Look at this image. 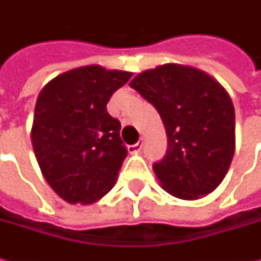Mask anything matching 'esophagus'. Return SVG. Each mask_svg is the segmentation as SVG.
Returning <instances> with one entry per match:
<instances>
[{
	"instance_id": "34e87169",
	"label": "esophagus",
	"mask_w": 261,
	"mask_h": 261,
	"mask_svg": "<svg viewBox=\"0 0 261 261\" xmlns=\"http://www.w3.org/2000/svg\"><path fill=\"white\" fill-rule=\"evenodd\" d=\"M127 149H129L130 154H136V152H139V151L142 149V142H138L135 145H129L127 146Z\"/></svg>"
}]
</instances>
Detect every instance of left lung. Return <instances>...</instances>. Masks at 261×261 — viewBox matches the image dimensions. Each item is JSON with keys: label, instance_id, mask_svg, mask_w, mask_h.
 Returning a JSON list of instances; mask_svg holds the SVG:
<instances>
[{"label": "left lung", "instance_id": "8db88e82", "mask_svg": "<svg viewBox=\"0 0 261 261\" xmlns=\"http://www.w3.org/2000/svg\"><path fill=\"white\" fill-rule=\"evenodd\" d=\"M129 86L155 107L166 127V155L152 166L163 189L186 200L214 192L236 151V113L225 88L178 64L144 71Z\"/></svg>", "mask_w": 261, "mask_h": 261}]
</instances>
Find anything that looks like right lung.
<instances>
[{
	"mask_svg": "<svg viewBox=\"0 0 261 261\" xmlns=\"http://www.w3.org/2000/svg\"><path fill=\"white\" fill-rule=\"evenodd\" d=\"M130 76L81 66L49 81L37 97L32 127L36 160L49 186L69 203H93L115 186L127 149L120 122L106 105Z\"/></svg>",
	"mask_w": 261,
	"mask_h": 261,
	"instance_id": "obj_1",
	"label": "right lung"
}]
</instances>
